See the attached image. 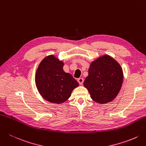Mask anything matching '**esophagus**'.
<instances>
[{
	"label": "esophagus",
	"instance_id": "1",
	"mask_svg": "<svg viewBox=\"0 0 146 146\" xmlns=\"http://www.w3.org/2000/svg\"><path fill=\"white\" fill-rule=\"evenodd\" d=\"M78 80L80 85H82L83 83H84V78H79L78 80Z\"/></svg>",
	"mask_w": 146,
	"mask_h": 146
}]
</instances>
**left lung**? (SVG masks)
I'll use <instances>...</instances> for the list:
<instances>
[{"mask_svg": "<svg viewBox=\"0 0 146 146\" xmlns=\"http://www.w3.org/2000/svg\"><path fill=\"white\" fill-rule=\"evenodd\" d=\"M123 73L121 66L108 55H104L91 62L88 75L84 85L91 98L98 103L112 101L121 89Z\"/></svg>", "mask_w": 146, "mask_h": 146, "instance_id": "obj_1", "label": "left lung"}]
</instances>
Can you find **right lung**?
<instances>
[{
    "instance_id": "add662e5",
    "label": "right lung",
    "mask_w": 146,
    "mask_h": 146,
    "mask_svg": "<svg viewBox=\"0 0 146 146\" xmlns=\"http://www.w3.org/2000/svg\"><path fill=\"white\" fill-rule=\"evenodd\" d=\"M63 66L62 61L50 55L42 60L36 70L37 89L43 98L52 103L65 102L74 88L79 85L71 74L64 72Z\"/></svg>"
}]
</instances>
